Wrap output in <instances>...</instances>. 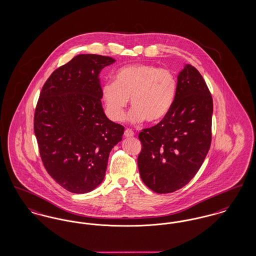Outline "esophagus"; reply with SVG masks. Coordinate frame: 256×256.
I'll use <instances>...</instances> for the list:
<instances>
[{
	"mask_svg": "<svg viewBox=\"0 0 256 256\" xmlns=\"http://www.w3.org/2000/svg\"><path fill=\"white\" fill-rule=\"evenodd\" d=\"M124 136L126 138H131V136H134V132L131 130V129H126L125 132H124Z\"/></svg>",
	"mask_w": 256,
	"mask_h": 256,
	"instance_id": "1",
	"label": "esophagus"
}]
</instances>
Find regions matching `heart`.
Listing matches in <instances>:
<instances>
[{"label":"heart","instance_id":"obj_1","mask_svg":"<svg viewBox=\"0 0 256 256\" xmlns=\"http://www.w3.org/2000/svg\"><path fill=\"white\" fill-rule=\"evenodd\" d=\"M177 82L174 74L153 64H134L120 68L114 82L103 84L101 94L108 116L114 122L124 118L131 99L130 120L158 123L170 112L174 103Z\"/></svg>","mask_w":256,"mask_h":256}]
</instances>
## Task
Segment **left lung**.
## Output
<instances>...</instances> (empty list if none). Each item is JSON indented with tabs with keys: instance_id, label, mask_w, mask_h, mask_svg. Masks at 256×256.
<instances>
[{
	"instance_id": "8db88e82",
	"label": "left lung",
	"mask_w": 256,
	"mask_h": 256,
	"mask_svg": "<svg viewBox=\"0 0 256 256\" xmlns=\"http://www.w3.org/2000/svg\"><path fill=\"white\" fill-rule=\"evenodd\" d=\"M213 99L198 70L186 64L177 77L170 114L138 134V166L144 183L158 194L187 185L202 166L211 146Z\"/></svg>"
}]
</instances>
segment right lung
<instances>
[{
    "instance_id": "1",
    "label": "right lung",
    "mask_w": 256,
    "mask_h": 256,
    "mask_svg": "<svg viewBox=\"0 0 256 256\" xmlns=\"http://www.w3.org/2000/svg\"><path fill=\"white\" fill-rule=\"evenodd\" d=\"M114 62L100 54L76 56L51 74L36 104L34 130L42 162L58 185L74 194L102 183L110 152L124 133L101 103L99 73Z\"/></svg>"
}]
</instances>
